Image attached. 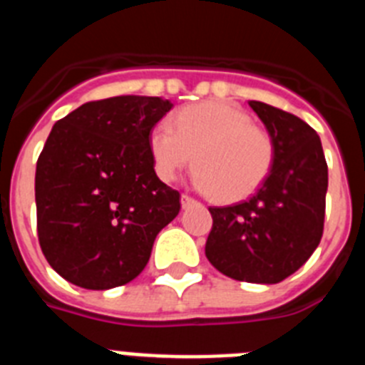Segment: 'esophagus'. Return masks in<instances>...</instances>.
Returning a JSON list of instances; mask_svg holds the SVG:
<instances>
[{"label":"esophagus","mask_w":365,"mask_h":365,"mask_svg":"<svg viewBox=\"0 0 365 365\" xmlns=\"http://www.w3.org/2000/svg\"><path fill=\"white\" fill-rule=\"evenodd\" d=\"M180 205H182V208H190V206L197 205V201L193 197H190V195H186V193H182V195H180Z\"/></svg>","instance_id":"34e87169"}]
</instances>
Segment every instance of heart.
Listing matches in <instances>:
<instances>
[{
    "instance_id": "obj_1",
    "label": "heart",
    "mask_w": 365,
    "mask_h": 365,
    "mask_svg": "<svg viewBox=\"0 0 365 365\" xmlns=\"http://www.w3.org/2000/svg\"><path fill=\"white\" fill-rule=\"evenodd\" d=\"M150 153L164 180L175 179L193 160L195 186L222 202L252 195L274 163L270 135L247 111L221 100L188 106L175 113L172 125H155Z\"/></svg>"
}]
</instances>
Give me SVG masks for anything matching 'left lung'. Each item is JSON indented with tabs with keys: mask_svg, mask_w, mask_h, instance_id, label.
I'll return each mask as SVG.
<instances>
[{
	"mask_svg": "<svg viewBox=\"0 0 365 365\" xmlns=\"http://www.w3.org/2000/svg\"><path fill=\"white\" fill-rule=\"evenodd\" d=\"M274 144V163L252 197L210 206L205 254L237 282L279 283L311 257L324 234L327 163L320 137L296 115L250 100Z\"/></svg>",
	"mask_w": 365,
	"mask_h": 365,
	"instance_id": "1",
	"label": "left lung"
}]
</instances>
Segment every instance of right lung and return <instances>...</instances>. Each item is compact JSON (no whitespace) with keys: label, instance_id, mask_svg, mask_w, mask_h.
Here are the masks:
<instances>
[{"label":"right lung","instance_id":"right-lung-1","mask_svg":"<svg viewBox=\"0 0 365 365\" xmlns=\"http://www.w3.org/2000/svg\"><path fill=\"white\" fill-rule=\"evenodd\" d=\"M172 108L159 96H113L53 125L36 163L38 240L73 285L130 283L179 214V192L157 177L150 153L151 130Z\"/></svg>","mask_w":365,"mask_h":365}]
</instances>
